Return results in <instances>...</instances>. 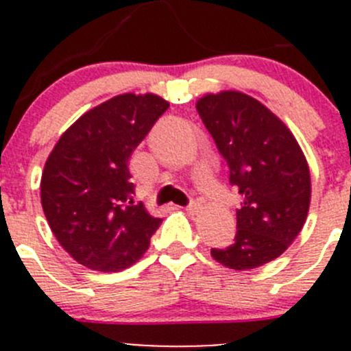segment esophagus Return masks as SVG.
I'll list each match as a JSON object with an SVG mask.
<instances>
[{"instance_id": "34e87169", "label": "esophagus", "mask_w": 351, "mask_h": 351, "mask_svg": "<svg viewBox=\"0 0 351 351\" xmlns=\"http://www.w3.org/2000/svg\"><path fill=\"white\" fill-rule=\"evenodd\" d=\"M186 212H189V214H197L198 210H200V204H197V202H192V204L189 205V207L185 208Z\"/></svg>"}]
</instances>
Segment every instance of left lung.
<instances>
[{
    "mask_svg": "<svg viewBox=\"0 0 351 351\" xmlns=\"http://www.w3.org/2000/svg\"><path fill=\"white\" fill-rule=\"evenodd\" d=\"M198 115L229 166L244 202L234 243L210 251L231 270L270 263L302 231L311 204L307 159L289 127L261 101L236 90L207 93Z\"/></svg>",
    "mask_w": 351,
    "mask_h": 351,
    "instance_id": "8db88e82",
    "label": "left lung"
}]
</instances>
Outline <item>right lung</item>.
Wrapping results in <instances>:
<instances>
[{"label": "right lung", "instance_id": "add662e5", "mask_svg": "<svg viewBox=\"0 0 351 351\" xmlns=\"http://www.w3.org/2000/svg\"><path fill=\"white\" fill-rule=\"evenodd\" d=\"M169 107L154 93H123L88 110L45 161L40 202L49 228L71 258L120 271L143 258L161 224L134 204L129 159Z\"/></svg>", "mask_w": 351, "mask_h": 351}]
</instances>
